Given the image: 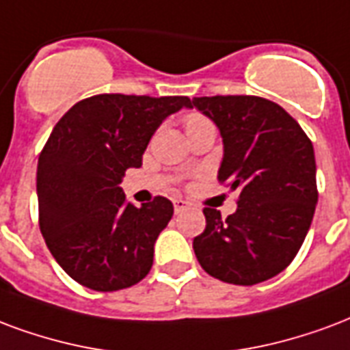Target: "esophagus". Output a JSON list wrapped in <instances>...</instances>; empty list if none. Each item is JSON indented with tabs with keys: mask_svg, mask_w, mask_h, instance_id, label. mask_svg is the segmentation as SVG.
I'll use <instances>...</instances> for the list:
<instances>
[{
	"mask_svg": "<svg viewBox=\"0 0 350 350\" xmlns=\"http://www.w3.org/2000/svg\"><path fill=\"white\" fill-rule=\"evenodd\" d=\"M189 206H191V204H189L187 200H182V198H176V200H174V211H176V213H183L185 209H189Z\"/></svg>",
	"mask_w": 350,
	"mask_h": 350,
	"instance_id": "34e87169",
	"label": "esophagus"
}]
</instances>
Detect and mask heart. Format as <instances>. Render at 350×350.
I'll return each instance as SVG.
<instances>
[{
    "instance_id": "heart-1",
    "label": "heart",
    "mask_w": 350,
    "mask_h": 350,
    "mask_svg": "<svg viewBox=\"0 0 350 350\" xmlns=\"http://www.w3.org/2000/svg\"><path fill=\"white\" fill-rule=\"evenodd\" d=\"M202 122H208V120H206V118H202L200 115H189L187 118H185V126H187V128L198 126V124Z\"/></svg>"
}]
</instances>
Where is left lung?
Returning <instances> with one entry per match:
<instances>
[{"label":"left lung","mask_w":350,"mask_h":350,"mask_svg":"<svg viewBox=\"0 0 350 350\" xmlns=\"http://www.w3.org/2000/svg\"><path fill=\"white\" fill-rule=\"evenodd\" d=\"M219 128V182L239 193L234 215L204 208L206 230L193 241L202 269L235 286L273 278L293 261L317 206L312 141L278 103L258 96L193 98Z\"/></svg>","instance_id":"1"}]
</instances>
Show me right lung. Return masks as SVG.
I'll return each instance as SVG.
<instances>
[{"instance_id": "add662e5", "label": "right lung", "mask_w": 350, "mask_h": 350, "mask_svg": "<svg viewBox=\"0 0 350 350\" xmlns=\"http://www.w3.org/2000/svg\"><path fill=\"white\" fill-rule=\"evenodd\" d=\"M183 107H191L187 96L98 94L55 124L37 167L40 232L81 286L118 291L150 273L174 206L155 196L135 208L120 183L128 168L142 165L155 129Z\"/></svg>"}]
</instances>
